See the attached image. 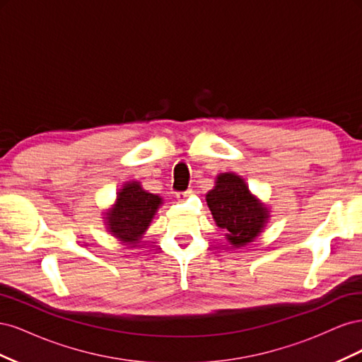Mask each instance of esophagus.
I'll return each instance as SVG.
<instances>
[{"label":"esophagus","mask_w":362,"mask_h":362,"mask_svg":"<svg viewBox=\"0 0 362 362\" xmlns=\"http://www.w3.org/2000/svg\"><path fill=\"white\" fill-rule=\"evenodd\" d=\"M190 193H192V190H187V192H178V193H177V199H178L180 202H184L185 199L189 198Z\"/></svg>","instance_id":"obj_1"}]
</instances>
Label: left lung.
I'll use <instances>...</instances> for the list:
<instances>
[{
    "instance_id": "left-lung-1",
    "label": "left lung",
    "mask_w": 362,
    "mask_h": 362,
    "mask_svg": "<svg viewBox=\"0 0 362 362\" xmlns=\"http://www.w3.org/2000/svg\"><path fill=\"white\" fill-rule=\"evenodd\" d=\"M205 201L216 225L226 231L225 238L231 247L240 249L252 243L269 223V208L250 193L246 181L234 172L218 173Z\"/></svg>"
}]
</instances>
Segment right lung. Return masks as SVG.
I'll return each mask as SVG.
<instances>
[{
	"label": "right lung",
	"mask_w": 362,
	"mask_h": 362,
	"mask_svg": "<svg viewBox=\"0 0 362 362\" xmlns=\"http://www.w3.org/2000/svg\"><path fill=\"white\" fill-rule=\"evenodd\" d=\"M161 204L158 194L146 192L139 181H128L117 190L112 208L104 213L105 229L117 242L136 247Z\"/></svg>",
	"instance_id": "right-lung-1"
}]
</instances>
